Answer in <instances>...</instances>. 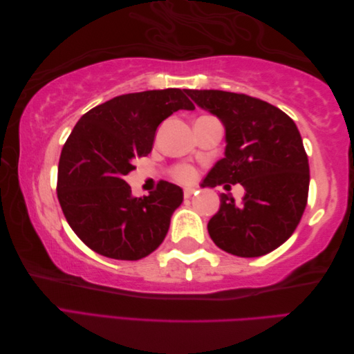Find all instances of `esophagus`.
<instances>
[{"label":"esophagus","instance_id":"obj_1","mask_svg":"<svg viewBox=\"0 0 354 354\" xmlns=\"http://www.w3.org/2000/svg\"><path fill=\"white\" fill-rule=\"evenodd\" d=\"M194 192H196V190H194V189H190V187H187V189H184V198H185V199L192 198L193 194H194Z\"/></svg>","mask_w":354,"mask_h":354}]
</instances>
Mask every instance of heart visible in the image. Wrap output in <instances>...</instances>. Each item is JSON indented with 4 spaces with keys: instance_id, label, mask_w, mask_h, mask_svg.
<instances>
[{
    "instance_id": "1",
    "label": "heart",
    "mask_w": 354,
    "mask_h": 354,
    "mask_svg": "<svg viewBox=\"0 0 354 354\" xmlns=\"http://www.w3.org/2000/svg\"><path fill=\"white\" fill-rule=\"evenodd\" d=\"M173 175H175L178 181L192 183L194 181V178H196V170L192 167H176L175 171H173Z\"/></svg>"
}]
</instances>
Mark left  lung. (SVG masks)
Here are the masks:
<instances>
[{"instance_id":"1","label":"left lung","mask_w":354,"mask_h":354,"mask_svg":"<svg viewBox=\"0 0 354 354\" xmlns=\"http://www.w3.org/2000/svg\"><path fill=\"white\" fill-rule=\"evenodd\" d=\"M199 108L225 127V156L201 187L240 184L236 204L221 194V207L208 222L213 242L237 257H260L277 250L298 227L309 194V160L293 120L274 104L217 89H187Z\"/></svg>"}]
</instances>
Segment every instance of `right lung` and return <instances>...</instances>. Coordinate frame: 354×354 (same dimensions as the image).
Returning a JSON list of instances; mask_svg holds the SVG:
<instances>
[{"mask_svg": "<svg viewBox=\"0 0 354 354\" xmlns=\"http://www.w3.org/2000/svg\"><path fill=\"white\" fill-rule=\"evenodd\" d=\"M187 89L118 95L88 111L74 126L57 169V198L66 222L97 254L140 260L167 234L183 204L181 187L161 181L147 196H132L124 176L153 147L156 129L179 109L193 111Z\"/></svg>", "mask_w": 354, "mask_h": 354, "instance_id": "1", "label": "right lung"}]
</instances>
